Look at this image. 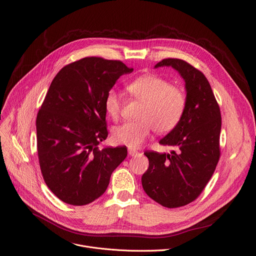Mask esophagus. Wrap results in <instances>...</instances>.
Returning <instances> with one entry per match:
<instances>
[{"label": "esophagus", "mask_w": 256, "mask_h": 256, "mask_svg": "<svg viewBox=\"0 0 256 256\" xmlns=\"http://www.w3.org/2000/svg\"><path fill=\"white\" fill-rule=\"evenodd\" d=\"M128 155L130 156H132V157H136V156H138V155H141V153L140 152H138V151H136V150H132V149H128Z\"/></svg>", "instance_id": "esophagus-1"}]
</instances>
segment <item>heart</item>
Masks as SVG:
<instances>
[{
    "label": "heart",
    "instance_id": "b5f03b06",
    "mask_svg": "<svg viewBox=\"0 0 256 256\" xmlns=\"http://www.w3.org/2000/svg\"><path fill=\"white\" fill-rule=\"evenodd\" d=\"M130 95L142 102L138 112V120L126 122L113 130L116 143L130 148L140 147L152 130L157 134L172 130L180 122L187 98L178 86L156 74L138 78L126 86ZM105 112L113 120H118L122 111V99L114 90H109L104 100Z\"/></svg>",
    "mask_w": 256,
    "mask_h": 256
}]
</instances>
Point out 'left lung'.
<instances>
[{"mask_svg":"<svg viewBox=\"0 0 256 256\" xmlns=\"http://www.w3.org/2000/svg\"><path fill=\"white\" fill-rule=\"evenodd\" d=\"M172 66L184 80L187 104L178 126L159 141L172 146L170 154L145 151L149 168L142 176L146 194L168 208L198 198L212 176L220 157L222 116L205 76L182 59L166 58L155 67Z\"/></svg>","mask_w":256,"mask_h":256,"instance_id":"obj_1","label":"left lung"}]
</instances>
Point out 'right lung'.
I'll use <instances>...</instances> for the list:
<instances>
[{
	"mask_svg": "<svg viewBox=\"0 0 256 256\" xmlns=\"http://www.w3.org/2000/svg\"><path fill=\"white\" fill-rule=\"evenodd\" d=\"M132 68L120 60L86 57L54 78L36 116L38 156L46 184L61 201L82 206L106 191L126 146L100 149L108 136L107 92Z\"/></svg>",
	"mask_w": 256,
	"mask_h": 256,
	"instance_id": "right-lung-1",
	"label": "right lung"
}]
</instances>
